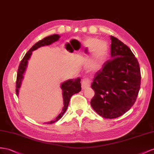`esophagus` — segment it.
<instances>
[{
  "mask_svg": "<svg viewBox=\"0 0 154 154\" xmlns=\"http://www.w3.org/2000/svg\"><path fill=\"white\" fill-rule=\"evenodd\" d=\"M91 85V81L88 79H82V83H81V86H82V89L85 90L87 88L90 87Z\"/></svg>",
  "mask_w": 154,
  "mask_h": 154,
  "instance_id": "esophagus-1",
  "label": "esophagus"
}]
</instances>
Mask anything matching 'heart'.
<instances>
[{"label":"heart","instance_id":"b5f03b06","mask_svg":"<svg viewBox=\"0 0 154 154\" xmlns=\"http://www.w3.org/2000/svg\"><path fill=\"white\" fill-rule=\"evenodd\" d=\"M85 55L91 54V58L88 64V68L91 72H97L106 60L108 54V43L98 38H90L85 42Z\"/></svg>","mask_w":154,"mask_h":154}]
</instances>
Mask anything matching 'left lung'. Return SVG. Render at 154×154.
Here are the masks:
<instances>
[{
  "mask_svg": "<svg viewBox=\"0 0 154 154\" xmlns=\"http://www.w3.org/2000/svg\"><path fill=\"white\" fill-rule=\"evenodd\" d=\"M110 39L112 59L95 75L91 85L95 95L90 104L99 116L115 119L134 104L141 75L138 60L130 48L115 37Z\"/></svg>",
  "mask_w": 154,
  "mask_h": 154,
  "instance_id": "8db88e82",
  "label": "left lung"
}]
</instances>
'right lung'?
I'll list each match as a JSON object with an SVG mask.
<instances>
[{"label": "right lung", "mask_w": 154, "mask_h": 154, "mask_svg": "<svg viewBox=\"0 0 154 154\" xmlns=\"http://www.w3.org/2000/svg\"><path fill=\"white\" fill-rule=\"evenodd\" d=\"M60 36L57 34L53 35L44 38L42 40L39 41L37 43L30 48L29 50L26 53V55L20 61V64L19 66L18 72H17V81H16V94L18 95L19 94V90L21 85V82L23 79V74L25 72L26 66L28 64V60L29 59L30 55H32V51L35 50L37 48H40L44 46H48L51 45V43L57 41L59 38ZM61 89L63 90V100H64V107L61 113L58 116L55 120L51 121L48 124H52L54 122H55L59 121L60 119L64 115L65 112L66 111L67 108L69 103V99L71 97L75 94H77L81 90V79L79 78L75 80L70 79L69 81L63 82L61 85Z\"/></svg>", "instance_id": "obj_1"}]
</instances>
